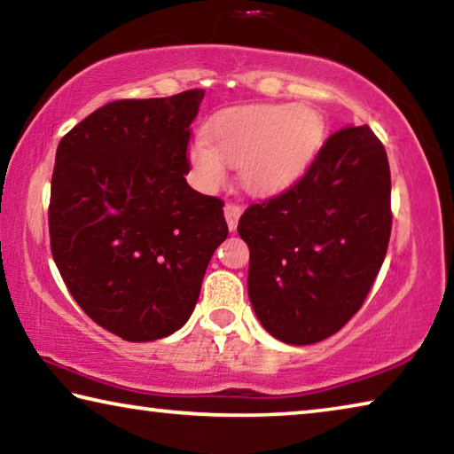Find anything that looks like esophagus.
I'll return each mask as SVG.
<instances>
[{"label":"esophagus","instance_id":"1","mask_svg":"<svg viewBox=\"0 0 454 454\" xmlns=\"http://www.w3.org/2000/svg\"><path fill=\"white\" fill-rule=\"evenodd\" d=\"M240 214H242V208H240V206H238V204L228 202V204L224 206V216H226V222H228V228H230V230H236L238 218H240Z\"/></svg>","mask_w":454,"mask_h":454}]
</instances>
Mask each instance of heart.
Here are the masks:
<instances>
[{
    "label": "heart",
    "instance_id": "obj_1",
    "mask_svg": "<svg viewBox=\"0 0 454 454\" xmlns=\"http://www.w3.org/2000/svg\"><path fill=\"white\" fill-rule=\"evenodd\" d=\"M325 124L301 104L236 106L216 114L208 140L196 137L188 162L204 190H216L228 168H240L242 186L254 196H276L302 178L322 145Z\"/></svg>",
    "mask_w": 454,
    "mask_h": 454
}]
</instances>
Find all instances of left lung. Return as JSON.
I'll list each match as a JSON object with an SVG mask.
<instances>
[{
  "mask_svg": "<svg viewBox=\"0 0 454 454\" xmlns=\"http://www.w3.org/2000/svg\"><path fill=\"white\" fill-rule=\"evenodd\" d=\"M390 168L368 126L338 129L294 186L246 208L248 296L282 342L314 344L360 310L387 256Z\"/></svg>",
  "mask_w": 454,
  "mask_h": 454,
  "instance_id": "obj_1",
  "label": "left lung"
}]
</instances>
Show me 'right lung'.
<instances>
[{"mask_svg":"<svg viewBox=\"0 0 454 454\" xmlns=\"http://www.w3.org/2000/svg\"><path fill=\"white\" fill-rule=\"evenodd\" d=\"M202 98L188 90L116 99L58 145L48 212L53 260L82 310L129 342L186 325L228 236L224 202L184 178Z\"/></svg>","mask_w":454,"mask_h":454,"instance_id":"right-lung-1","label":"right lung"}]
</instances>
